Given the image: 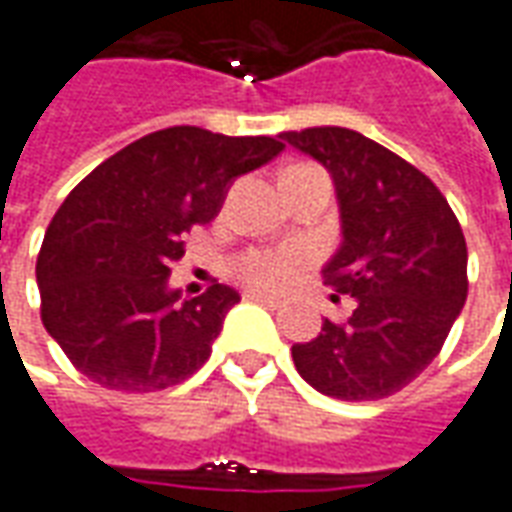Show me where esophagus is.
<instances>
[{
    "label": "esophagus",
    "instance_id": "obj_1",
    "mask_svg": "<svg viewBox=\"0 0 512 512\" xmlns=\"http://www.w3.org/2000/svg\"><path fill=\"white\" fill-rule=\"evenodd\" d=\"M245 298H250V301H262V303H270V306H278V295H273V292L267 290H245Z\"/></svg>",
    "mask_w": 512,
    "mask_h": 512
}]
</instances>
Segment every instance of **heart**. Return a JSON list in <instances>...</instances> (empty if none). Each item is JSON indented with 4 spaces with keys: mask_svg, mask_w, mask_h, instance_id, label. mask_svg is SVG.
Masks as SVG:
<instances>
[{
    "mask_svg": "<svg viewBox=\"0 0 512 512\" xmlns=\"http://www.w3.org/2000/svg\"><path fill=\"white\" fill-rule=\"evenodd\" d=\"M306 262V248H250L231 262V273L256 287H287Z\"/></svg>",
    "mask_w": 512,
    "mask_h": 512,
    "instance_id": "obj_1",
    "label": "heart"
}]
</instances>
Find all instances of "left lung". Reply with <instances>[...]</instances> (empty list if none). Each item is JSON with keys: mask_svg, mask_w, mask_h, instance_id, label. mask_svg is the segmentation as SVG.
Here are the masks:
<instances>
[{"mask_svg": "<svg viewBox=\"0 0 512 512\" xmlns=\"http://www.w3.org/2000/svg\"><path fill=\"white\" fill-rule=\"evenodd\" d=\"M281 139L329 169L343 245L323 278L348 320H323L292 345L317 393L376 401L398 393L438 357L468 295V248L440 189L401 155L348 128L287 130Z\"/></svg>", "mask_w": 512, "mask_h": 512, "instance_id": "8db88e82", "label": "left lung"}]
</instances>
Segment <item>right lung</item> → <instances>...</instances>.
Wrapping results in <instances>:
<instances>
[{
	"instance_id": "1",
	"label": "right lung",
	"mask_w": 512,
	"mask_h": 512,
	"mask_svg": "<svg viewBox=\"0 0 512 512\" xmlns=\"http://www.w3.org/2000/svg\"><path fill=\"white\" fill-rule=\"evenodd\" d=\"M284 150L270 136L178 125L102 161L49 222L35 278L41 320L74 368L119 393L181 384L211 357L239 292L169 290L192 225L217 217L228 186Z\"/></svg>"
}]
</instances>
